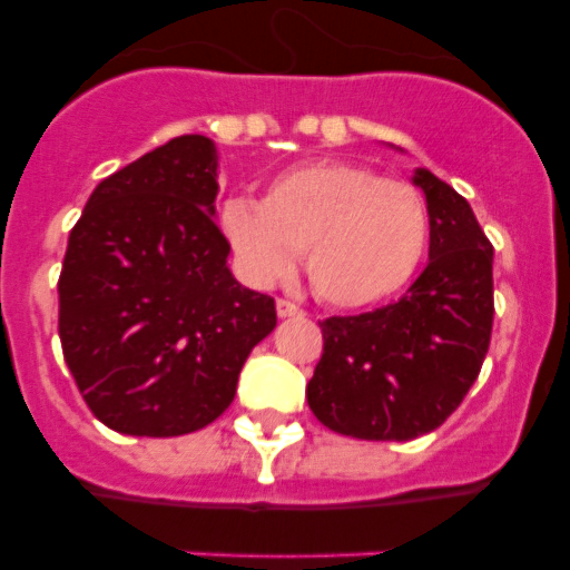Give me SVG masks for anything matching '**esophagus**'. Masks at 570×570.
Here are the masks:
<instances>
[{"label":"esophagus","mask_w":570,"mask_h":570,"mask_svg":"<svg viewBox=\"0 0 570 570\" xmlns=\"http://www.w3.org/2000/svg\"><path fill=\"white\" fill-rule=\"evenodd\" d=\"M276 316L279 320H291V316H302V308L291 299H276Z\"/></svg>","instance_id":"obj_1"}]
</instances>
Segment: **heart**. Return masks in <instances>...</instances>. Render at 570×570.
I'll list each match as a JSON object with an SVG mask.
<instances>
[{"mask_svg":"<svg viewBox=\"0 0 570 570\" xmlns=\"http://www.w3.org/2000/svg\"><path fill=\"white\" fill-rule=\"evenodd\" d=\"M219 230L245 279L274 285L305 254L311 288L336 308H371L414 279L428 245V210L405 179L342 159L285 170L262 203L230 196Z\"/></svg>","mask_w":570,"mask_h":570,"instance_id":"b5f03b06","label":"heart"}]
</instances>
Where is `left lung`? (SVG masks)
<instances>
[{"mask_svg": "<svg viewBox=\"0 0 570 570\" xmlns=\"http://www.w3.org/2000/svg\"><path fill=\"white\" fill-rule=\"evenodd\" d=\"M428 268L400 302L322 322L308 382L316 420L342 436L407 442L454 414L485 362L493 325V248L471 205L428 168Z\"/></svg>", "mask_w": 570, "mask_h": 570, "instance_id": "1", "label": "left lung"}]
</instances>
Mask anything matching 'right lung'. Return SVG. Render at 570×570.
Listing matches in <instances>:
<instances>
[{
    "label": "right lung",
    "mask_w": 570,
    "mask_h": 570,
    "mask_svg": "<svg viewBox=\"0 0 570 570\" xmlns=\"http://www.w3.org/2000/svg\"><path fill=\"white\" fill-rule=\"evenodd\" d=\"M214 139L176 136L94 188L59 274V340L99 422L183 436L234 402L274 299L228 268Z\"/></svg>",
    "instance_id": "1"
}]
</instances>
